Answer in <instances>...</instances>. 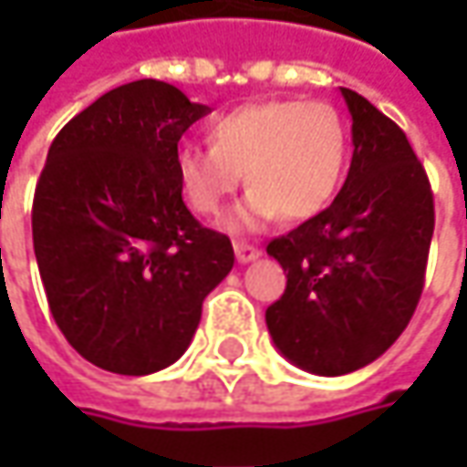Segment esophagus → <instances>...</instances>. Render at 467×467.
I'll use <instances>...</instances> for the list:
<instances>
[{
    "mask_svg": "<svg viewBox=\"0 0 467 467\" xmlns=\"http://www.w3.org/2000/svg\"><path fill=\"white\" fill-rule=\"evenodd\" d=\"M234 252H236V260L242 262V265H246V262L257 260L262 252L254 246V244H246V242H236L234 244Z\"/></svg>",
    "mask_w": 467,
    "mask_h": 467,
    "instance_id": "obj_1",
    "label": "esophagus"
}]
</instances>
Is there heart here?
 I'll list each match as a JSON object with an SVG mask.
<instances>
[{
    "mask_svg": "<svg viewBox=\"0 0 467 467\" xmlns=\"http://www.w3.org/2000/svg\"><path fill=\"white\" fill-rule=\"evenodd\" d=\"M210 145H182L173 166L189 207L221 218L244 182L239 228L283 215L309 221L330 205L346 179L350 135L322 100L270 99L231 109L207 124Z\"/></svg>",
    "mask_w": 467,
    "mask_h": 467,
    "instance_id": "heart-1",
    "label": "heart"
}]
</instances>
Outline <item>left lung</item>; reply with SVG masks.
I'll use <instances>...</instances> for the list:
<instances>
[{
    "label": "left lung",
    "instance_id": "1",
    "mask_svg": "<svg viewBox=\"0 0 467 467\" xmlns=\"http://www.w3.org/2000/svg\"><path fill=\"white\" fill-rule=\"evenodd\" d=\"M348 103L353 158L327 210L267 244L285 294L267 306L275 348L294 367L340 377L379 358L423 291L434 194L405 132L364 96Z\"/></svg>",
    "mask_w": 467,
    "mask_h": 467
}]
</instances>
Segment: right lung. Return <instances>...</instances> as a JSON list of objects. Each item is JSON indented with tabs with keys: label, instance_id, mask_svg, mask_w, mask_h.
I'll list each match as a JSON object with an SVG mask.
<instances>
[{
	"label": "right lung",
	"instance_id": "right-lung-1",
	"mask_svg": "<svg viewBox=\"0 0 467 467\" xmlns=\"http://www.w3.org/2000/svg\"><path fill=\"white\" fill-rule=\"evenodd\" d=\"M210 111L169 82L103 93L54 137L33 197L48 309L90 364L142 377L189 348L234 246L182 200L179 140Z\"/></svg>",
	"mask_w": 467,
	"mask_h": 467
}]
</instances>
